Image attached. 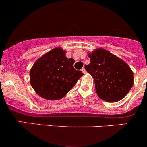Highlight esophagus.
Returning <instances> with one entry per match:
<instances>
[{"mask_svg":"<svg viewBox=\"0 0 147 147\" xmlns=\"http://www.w3.org/2000/svg\"><path fill=\"white\" fill-rule=\"evenodd\" d=\"M81 71H82V72H83V73H84V74H86V69H85L84 67H83V68H82Z\"/></svg>","mask_w":147,"mask_h":147,"instance_id":"esophagus-1","label":"esophagus"}]
</instances>
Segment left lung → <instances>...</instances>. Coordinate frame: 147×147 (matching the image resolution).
<instances>
[{
	"instance_id": "obj_1",
	"label": "left lung",
	"mask_w": 147,
	"mask_h": 147,
	"mask_svg": "<svg viewBox=\"0 0 147 147\" xmlns=\"http://www.w3.org/2000/svg\"><path fill=\"white\" fill-rule=\"evenodd\" d=\"M88 55L90 64L85 69L94 78L98 97L107 102L123 99L134 85V72L128 64L102 48Z\"/></svg>"
}]
</instances>
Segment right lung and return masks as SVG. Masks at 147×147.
Instances as JSON below:
<instances>
[{
  "label": "right lung",
  "mask_w": 147,
  "mask_h": 147,
  "mask_svg": "<svg viewBox=\"0 0 147 147\" xmlns=\"http://www.w3.org/2000/svg\"><path fill=\"white\" fill-rule=\"evenodd\" d=\"M66 53L61 47L55 48L37 59L30 69V84L45 99L62 98L83 76L74 68L75 60L67 58Z\"/></svg>",
  "instance_id": "add662e5"
}]
</instances>
